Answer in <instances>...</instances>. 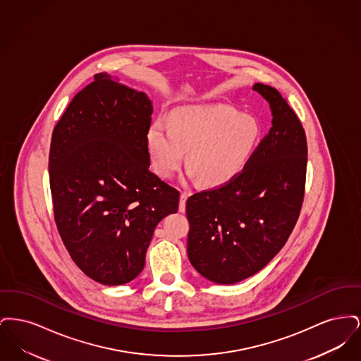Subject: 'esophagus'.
I'll return each instance as SVG.
<instances>
[{
	"mask_svg": "<svg viewBox=\"0 0 361 361\" xmlns=\"http://www.w3.org/2000/svg\"><path fill=\"white\" fill-rule=\"evenodd\" d=\"M187 199H188V193H187V192H181V196H180V211H181V212L185 211Z\"/></svg>",
	"mask_w": 361,
	"mask_h": 361,
	"instance_id": "obj_1",
	"label": "esophagus"
}]
</instances>
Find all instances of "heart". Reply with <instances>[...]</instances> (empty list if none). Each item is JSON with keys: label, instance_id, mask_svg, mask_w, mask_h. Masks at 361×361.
I'll return each mask as SVG.
<instances>
[{"label": "heart", "instance_id": "heart-1", "mask_svg": "<svg viewBox=\"0 0 361 361\" xmlns=\"http://www.w3.org/2000/svg\"><path fill=\"white\" fill-rule=\"evenodd\" d=\"M261 139L252 115L230 105H192L174 109L168 121H155L146 145L154 172L172 177L183 164L207 187L230 183L249 164Z\"/></svg>", "mask_w": 361, "mask_h": 361}]
</instances>
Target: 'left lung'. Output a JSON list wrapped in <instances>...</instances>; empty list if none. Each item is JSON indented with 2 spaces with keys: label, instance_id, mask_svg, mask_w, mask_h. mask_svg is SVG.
<instances>
[{
  "label": "left lung",
  "instance_id": "8db88e82",
  "mask_svg": "<svg viewBox=\"0 0 361 361\" xmlns=\"http://www.w3.org/2000/svg\"><path fill=\"white\" fill-rule=\"evenodd\" d=\"M271 106L272 127L230 183L187 200L188 258L218 284L261 271L286 245L305 196L307 142L302 123L275 87L255 84Z\"/></svg>",
  "mask_w": 361,
  "mask_h": 361
}]
</instances>
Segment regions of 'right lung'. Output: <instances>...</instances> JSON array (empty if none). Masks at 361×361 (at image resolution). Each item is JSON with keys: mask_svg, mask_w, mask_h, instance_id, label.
<instances>
[{"mask_svg": "<svg viewBox=\"0 0 361 361\" xmlns=\"http://www.w3.org/2000/svg\"><path fill=\"white\" fill-rule=\"evenodd\" d=\"M152 114L146 93L99 73L52 133L55 224L77 267L104 286L142 272L155 226L178 209L180 192L150 171Z\"/></svg>", "mask_w": 361, "mask_h": 361, "instance_id": "obj_1", "label": "right lung"}]
</instances>
